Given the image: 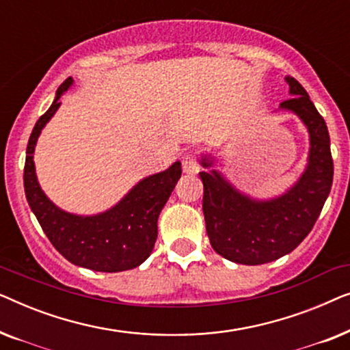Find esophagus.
<instances>
[{"mask_svg":"<svg viewBox=\"0 0 350 350\" xmlns=\"http://www.w3.org/2000/svg\"><path fill=\"white\" fill-rule=\"evenodd\" d=\"M181 165H183L185 174H198L199 172V164L198 159H196L194 152H186V154L181 157Z\"/></svg>","mask_w":350,"mask_h":350,"instance_id":"1","label":"esophagus"}]
</instances>
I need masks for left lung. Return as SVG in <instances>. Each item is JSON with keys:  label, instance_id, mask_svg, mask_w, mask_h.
I'll list each match as a JSON object with an SVG mask.
<instances>
[{"label": "left lung", "instance_id": "obj_1", "mask_svg": "<svg viewBox=\"0 0 350 350\" xmlns=\"http://www.w3.org/2000/svg\"><path fill=\"white\" fill-rule=\"evenodd\" d=\"M291 98L279 109L295 113L308 129V165L284 194L255 199L241 193L213 169L215 156L202 154V210L213 250L239 265L256 266L293 252L314 228L333 183V159L327 124L295 78L286 76Z\"/></svg>", "mask_w": 350, "mask_h": 350}]
</instances>
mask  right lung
Wrapping results in <instances>:
<instances>
[{
    "label": "right lung",
    "instance_id": "add662e5",
    "mask_svg": "<svg viewBox=\"0 0 350 350\" xmlns=\"http://www.w3.org/2000/svg\"><path fill=\"white\" fill-rule=\"evenodd\" d=\"M73 85L68 78L57 89L51 108L38 119L27 145L23 186L31 212L55 250L76 266L98 272H121L140 266L157 239V218L181 176L176 161L159 174L145 176L111 208L97 215H76L57 207L38 183L35 146L40 133Z\"/></svg>",
    "mask_w": 350,
    "mask_h": 350
}]
</instances>
